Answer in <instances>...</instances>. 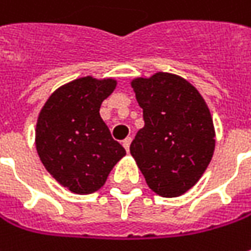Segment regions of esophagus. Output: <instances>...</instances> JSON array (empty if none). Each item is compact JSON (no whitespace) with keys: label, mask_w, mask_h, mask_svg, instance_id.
Listing matches in <instances>:
<instances>
[{"label":"esophagus","mask_w":251,"mask_h":251,"mask_svg":"<svg viewBox=\"0 0 251 251\" xmlns=\"http://www.w3.org/2000/svg\"><path fill=\"white\" fill-rule=\"evenodd\" d=\"M130 143H132V137H126L125 140L122 142V145L126 149V151H129V147H130Z\"/></svg>","instance_id":"esophagus-1"}]
</instances>
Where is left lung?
<instances>
[{
    "instance_id": "1",
    "label": "left lung",
    "mask_w": 251,
    "mask_h": 251,
    "mask_svg": "<svg viewBox=\"0 0 251 251\" xmlns=\"http://www.w3.org/2000/svg\"><path fill=\"white\" fill-rule=\"evenodd\" d=\"M132 88L145 126L133 139L130 154L156 194L180 197L198 182L213 156L209 108L198 90L176 74L160 71L135 78Z\"/></svg>"
}]
</instances>
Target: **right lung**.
<instances>
[{"label":"right lung","mask_w":251,"mask_h":251,"mask_svg":"<svg viewBox=\"0 0 251 251\" xmlns=\"http://www.w3.org/2000/svg\"><path fill=\"white\" fill-rule=\"evenodd\" d=\"M115 87L112 78H77L51 94L39 114L40 161L54 180L74 194L100 190L126 154L100 115L102 101Z\"/></svg>","instance_id":"1"}]
</instances>
